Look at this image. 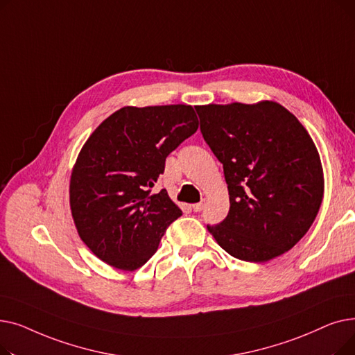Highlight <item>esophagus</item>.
I'll use <instances>...</instances> for the list:
<instances>
[{"mask_svg": "<svg viewBox=\"0 0 355 355\" xmlns=\"http://www.w3.org/2000/svg\"><path fill=\"white\" fill-rule=\"evenodd\" d=\"M204 204H206L204 201H200V202H197V204H193V210H194V211H201V210L204 209Z\"/></svg>", "mask_w": 355, "mask_h": 355, "instance_id": "1", "label": "esophagus"}]
</instances>
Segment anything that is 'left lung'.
Masks as SVG:
<instances>
[{"label":"left lung","mask_w":355,"mask_h":355,"mask_svg":"<svg viewBox=\"0 0 355 355\" xmlns=\"http://www.w3.org/2000/svg\"><path fill=\"white\" fill-rule=\"evenodd\" d=\"M204 141L223 164L227 217L207 225L217 243L245 262L292 249L318 214L321 159L306 129L276 102L196 106Z\"/></svg>","instance_id":"8db88e82"}]
</instances>
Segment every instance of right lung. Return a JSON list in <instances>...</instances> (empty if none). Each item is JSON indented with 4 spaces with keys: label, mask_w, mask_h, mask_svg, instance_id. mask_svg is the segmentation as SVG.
I'll return each instance as SVG.
<instances>
[{
    "label": "right lung",
    "mask_w": 355,
    "mask_h": 355,
    "mask_svg": "<svg viewBox=\"0 0 355 355\" xmlns=\"http://www.w3.org/2000/svg\"><path fill=\"white\" fill-rule=\"evenodd\" d=\"M198 128L190 105L125 106L106 118L78 157L70 209L85 245L107 265L135 270L182 211L154 184L165 159Z\"/></svg>",
    "instance_id": "1"
}]
</instances>
